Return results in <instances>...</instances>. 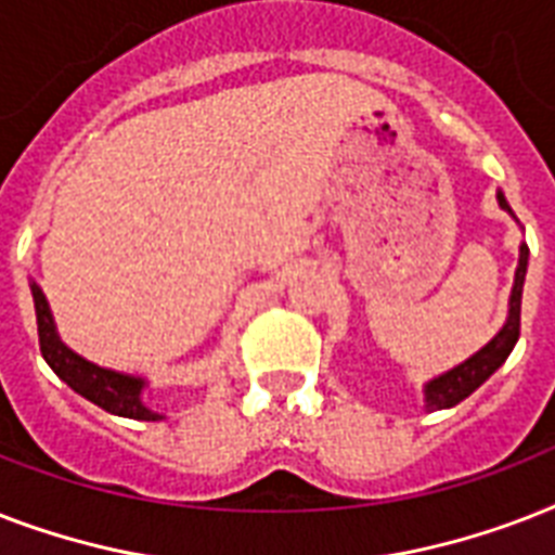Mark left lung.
Here are the masks:
<instances>
[{"mask_svg": "<svg viewBox=\"0 0 555 555\" xmlns=\"http://www.w3.org/2000/svg\"><path fill=\"white\" fill-rule=\"evenodd\" d=\"M499 204L507 212H513L507 204V198L499 192ZM525 276H527V244H521V256H518V270H516V285H513V296H509V317L504 322V328L495 334V337L487 343V346L473 354L466 363H461L457 369L440 374L426 386V405L429 409H449V405H457L461 400L473 395L475 388L487 383V379L495 374V371L504 365V360L509 357V351L516 348L518 334H521V291H525Z\"/></svg>", "mask_w": 555, "mask_h": 555, "instance_id": "left-lung-1", "label": "left lung"}]
</instances>
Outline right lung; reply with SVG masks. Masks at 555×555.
I'll use <instances>...</instances> for the list:
<instances>
[{"instance_id":"add662e5","label":"right lung","mask_w":555,"mask_h":555,"mask_svg":"<svg viewBox=\"0 0 555 555\" xmlns=\"http://www.w3.org/2000/svg\"><path fill=\"white\" fill-rule=\"evenodd\" d=\"M30 294H34V308H37L39 351L46 357V363L54 369L56 377L68 383L77 395H82L100 409H106V412L132 417V421H160V414L150 412L141 403V377H126V374H117V371L100 369V365L74 354L72 348H65L56 337L46 294L39 291V285H30Z\"/></svg>"}]
</instances>
